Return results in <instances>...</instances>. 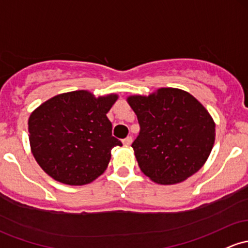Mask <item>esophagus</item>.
<instances>
[{"label":"esophagus","instance_id":"1","mask_svg":"<svg viewBox=\"0 0 248 248\" xmlns=\"http://www.w3.org/2000/svg\"><path fill=\"white\" fill-rule=\"evenodd\" d=\"M132 141H133L132 137H127L126 139H124V140H122V143H124V146H129L130 143H132Z\"/></svg>","mask_w":248,"mask_h":248}]
</instances>
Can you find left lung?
Masks as SVG:
<instances>
[{
    "instance_id": "1",
    "label": "left lung",
    "mask_w": 248,
    "mask_h": 248,
    "mask_svg": "<svg viewBox=\"0 0 248 248\" xmlns=\"http://www.w3.org/2000/svg\"><path fill=\"white\" fill-rule=\"evenodd\" d=\"M127 102L140 124L134 155L152 181L179 184L205 165L216 141V122L192 94L164 87L149 95H129Z\"/></svg>"
}]
</instances>
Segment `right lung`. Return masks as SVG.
<instances>
[{
  "label": "right lung",
  "mask_w": 248,
  "mask_h": 248,
  "mask_svg": "<svg viewBox=\"0 0 248 248\" xmlns=\"http://www.w3.org/2000/svg\"><path fill=\"white\" fill-rule=\"evenodd\" d=\"M118 99L115 93L95 97L82 89L55 95L31 111V151L50 178L69 186H82L107 170L111 148L122 146L111 137V122L107 118Z\"/></svg>",
  "instance_id": "1"
}]
</instances>
